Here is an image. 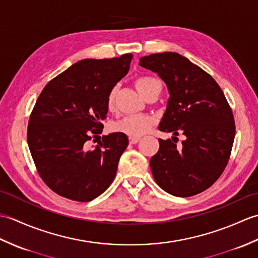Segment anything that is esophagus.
Segmentation results:
<instances>
[{"label": "esophagus", "mask_w": 258, "mask_h": 258, "mask_svg": "<svg viewBox=\"0 0 258 258\" xmlns=\"http://www.w3.org/2000/svg\"><path fill=\"white\" fill-rule=\"evenodd\" d=\"M139 142H140L139 138H130V143L131 144H136V143H139Z\"/></svg>", "instance_id": "34e87169"}]
</instances>
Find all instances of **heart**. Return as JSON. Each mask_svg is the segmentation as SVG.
I'll return each mask as SVG.
<instances>
[{
    "mask_svg": "<svg viewBox=\"0 0 258 258\" xmlns=\"http://www.w3.org/2000/svg\"><path fill=\"white\" fill-rule=\"evenodd\" d=\"M135 86L142 96H145L151 91H160L161 92V83L154 78L150 76H142L135 81ZM117 87L114 86L108 92L106 98V105L108 109H113L115 106V98H116ZM155 119L149 115H128L125 116L114 125V128L117 132L123 133L130 138H140V136L146 134L154 125Z\"/></svg>",
    "mask_w": 258,
    "mask_h": 258,
    "instance_id": "obj_1",
    "label": "heart"
}]
</instances>
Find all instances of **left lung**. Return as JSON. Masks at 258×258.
<instances>
[{"label": "left lung", "instance_id": "obj_1", "mask_svg": "<svg viewBox=\"0 0 258 258\" xmlns=\"http://www.w3.org/2000/svg\"><path fill=\"white\" fill-rule=\"evenodd\" d=\"M166 84L167 106L158 125L162 132L184 135L177 147L171 139L158 140L152 156L153 177L162 189L178 197L207 189L225 169L235 138L231 107L216 81L188 58L164 52L140 58Z\"/></svg>", "mask_w": 258, "mask_h": 258}]
</instances>
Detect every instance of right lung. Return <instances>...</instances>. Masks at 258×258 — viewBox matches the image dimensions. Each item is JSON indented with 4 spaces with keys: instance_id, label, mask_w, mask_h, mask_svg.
Wrapping results in <instances>:
<instances>
[{
    "instance_id": "obj_1",
    "label": "right lung",
    "mask_w": 258,
    "mask_h": 258,
    "mask_svg": "<svg viewBox=\"0 0 258 258\" xmlns=\"http://www.w3.org/2000/svg\"><path fill=\"white\" fill-rule=\"evenodd\" d=\"M133 55L76 62L48 82L33 108L27 144L37 172L56 194L90 202L112 184L120 155L128 145L125 134L103 136L108 92L127 74Z\"/></svg>"
}]
</instances>
